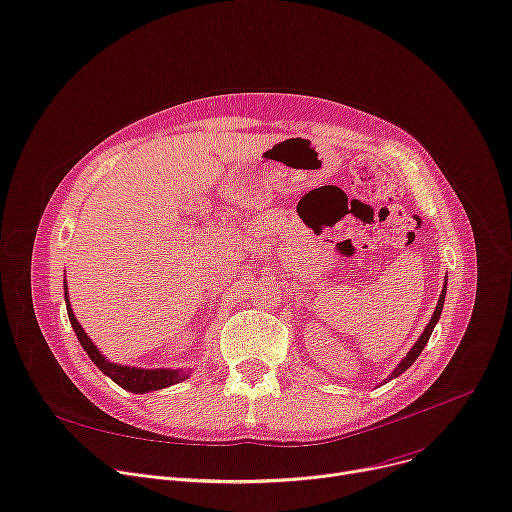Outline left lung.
Returning a JSON list of instances; mask_svg holds the SVG:
<instances>
[{"instance_id":"obj_1","label":"left lung","mask_w":512,"mask_h":512,"mask_svg":"<svg viewBox=\"0 0 512 512\" xmlns=\"http://www.w3.org/2000/svg\"><path fill=\"white\" fill-rule=\"evenodd\" d=\"M445 294H447V284H445V288H442V292H440V298H438V304H436V309H434V315H432V319H430V323L426 325V329H424V333L420 335V339L418 342L414 344V348L407 352V356L397 364V368L389 374V379L387 381H391V379H395V377H399L401 372H405L407 368H410L414 362H416V358L422 354V350H424V346L428 344V339H430V335H432V331H434V325L438 323V319H440V313H442V304H445Z\"/></svg>"}]
</instances>
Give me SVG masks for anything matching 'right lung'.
<instances>
[{
  "mask_svg": "<svg viewBox=\"0 0 512 512\" xmlns=\"http://www.w3.org/2000/svg\"><path fill=\"white\" fill-rule=\"evenodd\" d=\"M65 302H67V317H70V323L80 339L82 348L86 350V354L90 356V360L107 374L109 379H113L119 387L131 391V393H148V391H158L164 387L175 385L179 381H185L189 377V372L183 370H173V368H135V366H123V364H115L109 362L105 356L98 352V348L92 344V339L86 335V331L82 329V325L78 323L76 315L72 313L70 300H67V286H65Z\"/></svg>",
  "mask_w": 512,
  "mask_h": 512,
  "instance_id": "1",
  "label": "right lung"
}]
</instances>
